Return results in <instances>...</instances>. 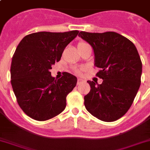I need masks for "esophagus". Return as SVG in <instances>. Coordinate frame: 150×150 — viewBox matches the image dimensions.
Listing matches in <instances>:
<instances>
[{
    "mask_svg": "<svg viewBox=\"0 0 150 150\" xmlns=\"http://www.w3.org/2000/svg\"><path fill=\"white\" fill-rule=\"evenodd\" d=\"M84 82V80L81 79H78V81H77V84H80L81 83H83Z\"/></svg>",
    "mask_w": 150,
    "mask_h": 150,
    "instance_id": "1",
    "label": "esophagus"
}]
</instances>
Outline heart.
<instances>
[{"label":"heart","mask_w":150,"mask_h":150,"mask_svg":"<svg viewBox=\"0 0 150 150\" xmlns=\"http://www.w3.org/2000/svg\"><path fill=\"white\" fill-rule=\"evenodd\" d=\"M83 44H86V43H84V42H79V44H78V45H83ZM78 72H79V71H78Z\"/></svg>","instance_id":"heart-1"}]
</instances>
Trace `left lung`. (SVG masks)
Returning <instances> with one entry per match:
<instances>
[{
    "mask_svg": "<svg viewBox=\"0 0 150 150\" xmlns=\"http://www.w3.org/2000/svg\"><path fill=\"white\" fill-rule=\"evenodd\" d=\"M79 36L92 47L97 76L103 83L88 81L91 91L84 106L92 115L103 122H114L130 109L140 86L142 62L136 47L116 32L90 33Z\"/></svg>",
    "mask_w": 150,
    "mask_h": 150,
    "instance_id": "left-lung-1",
    "label": "left lung"
}]
</instances>
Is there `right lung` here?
I'll list each match as a JSON object with an SVG mask.
<instances>
[{"instance_id": "add662e5", "label": "right lung", "mask_w": 150, "mask_h": 150, "mask_svg": "<svg viewBox=\"0 0 150 150\" xmlns=\"http://www.w3.org/2000/svg\"><path fill=\"white\" fill-rule=\"evenodd\" d=\"M79 32L30 34L16 49L10 67L11 84L19 106L35 120H48L66 108V97L76 85L77 78L66 72L57 80L50 70Z\"/></svg>"}]
</instances>
